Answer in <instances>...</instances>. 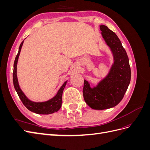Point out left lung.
<instances>
[{
    "label": "left lung",
    "instance_id": "8db88e82",
    "mask_svg": "<svg viewBox=\"0 0 150 150\" xmlns=\"http://www.w3.org/2000/svg\"><path fill=\"white\" fill-rule=\"evenodd\" d=\"M99 27L102 37L112 52L113 63L106 77L93 87L84 79L83 93L90 108L103 110L115 107L123 98L130 83L131 69L128 55L116 34L106 25Z\"/></svg>",
    "mask_w": 150,
    "mask_h": 150
}]
</instances>
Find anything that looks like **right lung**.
I'll use <instances>...</instances> for the list:
<instances>
[{"label": "right lung", "instance_id": "add662e5", "mask_svg": "<svg viewBox=\"0 0 150 150\" xmlns=\"http://www.w3.org/2000/svg\"><path fill=\"white\" fill-rule=\"evenodd\" d=\"M24 40L22 41L20 45L19 48V51L16 57L14 63H13V83L14 88L16 92L19 96L21 100L22 101L24 105L28 109V110L32 112H35L36 114L39 115H49L57 112L60 110L62 105V95L63 91L66 85L67 81L64 83L62 85L60 89L58 90L57 94L55 96L52 98L50 99L49 100L44 101V102H34L30 100L27 97L25 94L21 89L19 82H18L17 76V65L18 59L20 55V52L21 51V48L23 45Z\"/></svg>", "mask_w": 150, "mask_h": 150}]
</instances>
